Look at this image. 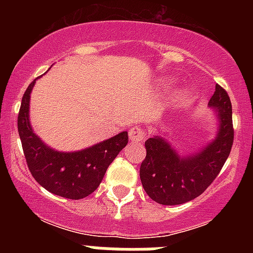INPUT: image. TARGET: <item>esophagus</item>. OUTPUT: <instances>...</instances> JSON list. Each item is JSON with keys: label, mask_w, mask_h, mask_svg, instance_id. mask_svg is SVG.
<instances>
[{"label": "esophagus", "mask_w": 253, "mask_h": 253, "mask_svg": "<svg viewBox=\"0 0 253 253\" xmlns=\"http://www.w3.org/2000/svg\"><path fill=\"white\" fill-rule=\"evenodd\" d=\"M143 138H144V131H143V129H140L139 126H133V128L129 130V140H130L131 143L142 142Z\"/></svg>", "instance_id": "esophagus-1"}]
</instances>
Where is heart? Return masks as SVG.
Here are the masks:
<instances>
[{
	"label": "heart",
	"mask_w": 253,
	"mask_h": 253,
	"mask_svg": "<svg viewBox=\"0 0 253 253\" xmlns=\"http://www.w3.org/2000/svg\"><path fill=\"white\" fill-rule=\"evenodd\" d=\"M161 84L163 87H171L173 84V80L172 78H163L162 81H161ZM191 100V92L186 88H180L178 91H176L171 97V104L176 107H181L185 106L186 104H189V101Z\"/></svg>",
	"instance_id": "1"
}]
</instances>
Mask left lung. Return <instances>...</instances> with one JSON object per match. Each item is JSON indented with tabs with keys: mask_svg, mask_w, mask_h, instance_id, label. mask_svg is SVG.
<instances>
[{
	"mask_svg": "<svg viewBox=\"0 0 253 253\" xmlns=\"http://www.w3.org/2000/svg\"><path fill=\"white\" fill-rule=\"evenodd\" d=\"M208 106L215 115L216 130L204 146L181 153L162 130L144 143L147 156L140 165V181L144 191L158 204H184L202 195L231 153L234 134L232 104L219 84H215Z\"/></svg>",
	"mask_w": 253,
	"mask_h": 253,
	"instance_id": "8db88e82",
	"label": "left lung"
}]
</instances>
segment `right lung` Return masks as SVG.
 Listing matches in <instances>:
<instances>
[{
    "label": "right lung",
    "mask_w": 253,
    "mask_h": 253,
    "mask_svg": "<svg viewBox=\"0 0 253 253\" xmlns=\"http://www.w3.org/2000/svg\"><path fill=\"white\" fill-rule=\"evenodd\" d=\"M34 81L22 96L17 129L33 177L49 193L62 198L84 199L101 184L107 167L128 144V131L73 152L51 148L34 131L30 123V95Z\"/></svg>",
    "instance_id": "obj_1"
}]
</instances>
